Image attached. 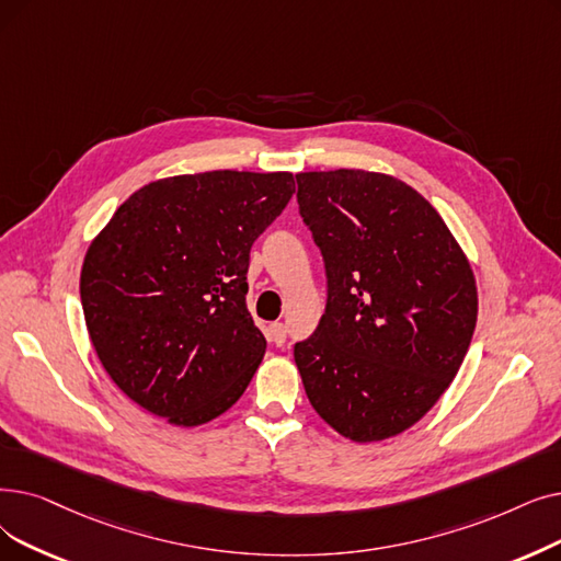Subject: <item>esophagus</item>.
I'll list each match as a JSON object with an SVG mask.
<instances>
[{
	"label": "esophagus",
	"mask_w": 561,
	"mask_h": 561,
	"mask_svg": "<svg viewBox=\"0 0 561 561\" xmlns=\"http://www.w3.org/2000/svg\"><path fill=\"white\" fill-rule=\"evenodd\" d=\"M271 336H273V344H275V346H284V341H286V325H284V323H273V325H271Z\"/></svg>",
	"instance_id": "obj_1"
}]
</instances>
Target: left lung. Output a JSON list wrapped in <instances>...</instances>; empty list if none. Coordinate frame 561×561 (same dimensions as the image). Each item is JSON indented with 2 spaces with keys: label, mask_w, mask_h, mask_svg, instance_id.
Instances as JSON below:
<instances>
[{
  "label": "left lung",
  "mask_w": 561,
  "mask_h": 561,
  "mask_svg": "<svg viewBox=\"0 0 561 561\" xmlns=\"http://www.w3.org/2000/svg\"><path fill=\"white\" fill-rule=\"evenodd\" d=\"M296 181L328 279L319 328L294 346L305 392L348 440H385L420 422L458 374L477 325L472 267L399 179L334 169Z\"/></svg>",
  "instance_id": "left-lung-1"
}]
</instances>
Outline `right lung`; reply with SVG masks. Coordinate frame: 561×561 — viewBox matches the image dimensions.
Listing matches in <instances>:
<instances>
[{
	"label": "right lung",
	"instance_id": "right-lung-1",
	"mask_svg": "<svg viewBox=\"0 0 561 561\" xmlns=\"http://www.w3.org/2000/svg\"><path fill=\"white\" fill-rule=\"evenodd\" d=\"M294 192L288 172L162 179L91 242L80 277L87 330L137 405L199 426L245 392L265 353L245 300L250 250Z\"/></svg>",
	"mask_w": 561,
	"mask_h": 561
}]
</instances>
